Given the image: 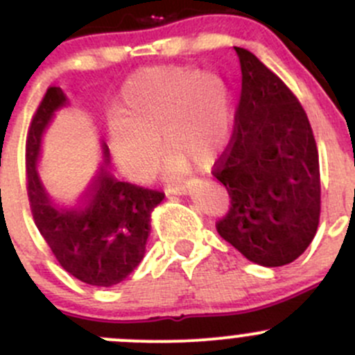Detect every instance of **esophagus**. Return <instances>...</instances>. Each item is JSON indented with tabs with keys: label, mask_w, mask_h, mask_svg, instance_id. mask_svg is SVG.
Instances as JSON below:
<instances>
[{
	"label": "esophagus",
	"mask_w": 355,
	"mask_h": 355,
	"mask_svg": "<svg viewBox=\"0 0 355 355\" xmlns=\"http://www.w3.org/2000/svg\"><path fill=\"white\" fill-rule=\"evenodd\" d=\"M191 184L189 182H178V184H169L167 186V193H173V195H186L189 191Z\"/></svg>",
	"instance_id": "34e87169"
}]
</instances>
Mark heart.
Segmentation results:
<instances>
[{"mask_svg":"<svg viewBox=\"0 0 355 355\" xmlns=\"http://www.w3.org/2000/svg\"><path fill=\"white\" fill-rule=\"evenodd\" d=\"M234 101L227 82L214 71L182 64L138 69L121 87L105 145L119 173L145 181L157 169L164 140L166 167L186 173L210 167L231 144Z\"/></svg>","mask_w":355,"mask_h":355,"instance_id":"obj_1","label":"heart"}]
</instances>
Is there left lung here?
<instances>
[{"mask_svg":"<svg viewBox=\"0 0 355 355\" xmlns=\"http://www.w3.org/2000/svg\"><path fill=\"white\" fill-rule=\"evenodd\" d=\"M227 150L214 174L231 207L215 227L250 261L282 266L301 257L320 224L321 182L314 135L301 102L248 49Z\"/></svg>","mask_w":355,"mask_h":355,"instance_id":"8db88e82","label":"left lung"}]
</instances>
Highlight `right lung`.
<instances>
[{
  "label": "right lung",
  "instance_id": "obj_1",
  "mask_svg": "<svg viewBox=\"0 0 355 355\" xmlns=\"http://www.w3.org/2000/svg\"><path fill=\"white\" fill-rule=\"evenodd\" d=\"M64 102L63 90L49 87L28 126L25 178L32 217L69 275L89 286L111 287L123 282L144 259L150 211L162 202L164 193L123 181L104 164L80 196L67 200L53 195L35 167L44 130Z\"/></svg>",
  "mask_w": 355,
  "mask_h": 355
}]
</instances>
